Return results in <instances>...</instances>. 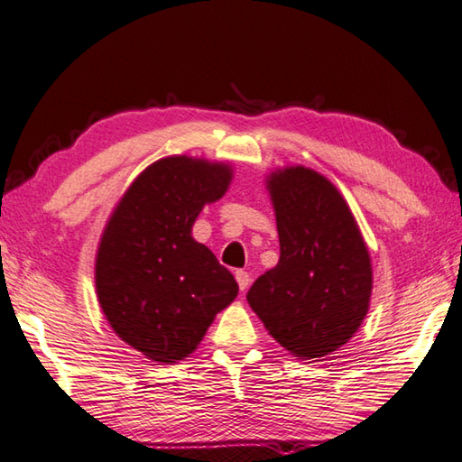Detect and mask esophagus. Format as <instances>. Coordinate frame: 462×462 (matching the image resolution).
Returning <instances> with one entry per match:
<instances>
[{"mask_svg": "<svg viewBox=\"0 0 462 462\" xmlns=\"http://www.w3.org/2000/svg\"><path fill=\"white\" fill-rule=\"evenodd\" d=\"M235 280H237L241 291H245L247 287H249V273L243 272V269H239V272H235Z\"/></svg>", "mask_w": 462, "mask_h": 462, "instance_id": "34e87169", "label": "esophagus"}]
</instances>
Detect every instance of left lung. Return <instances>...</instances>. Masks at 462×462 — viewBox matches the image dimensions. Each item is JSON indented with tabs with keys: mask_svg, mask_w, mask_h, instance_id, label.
<instances>
[{
	"mask_svg": "<svg viewBox=\"0 0 462 462\" xmlns=\"http://www.w3.org/2000/svg\"><path fill=\"white\" fill-rule=\"evenodd\" d=\"M265 187L275 211L280 261L247 301L293 358H321L358 332L372 298V261L346 199L318 171L277 169Z\"/></svg>",
	"mask_w": 462,
	"mask_h": 462,
	"instance_id": "obj_1",
	"label": "left lung"
}]
</instances>
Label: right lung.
Returning a JSON list of instances; mask_svg holds the SVG:
<instances>
[{
  "instance_id": "obj_1",
  "label": "right lung",
  "mask_w": 462,
  "mask_h": 462,
  "mask_svg": "<svg viewBox=\"0 0 462 462\" xmlns=\"http://www.w3.org/2000/svg\"><path fill=\"white\" fill-rule=\"evenodd\" d=\"M233 180L227 162L172 154L152 162L120 197L96 251L94 283L115 334L161 364L197 350L239 285L193 225Z\"/></svg>"
}]
</instances>
